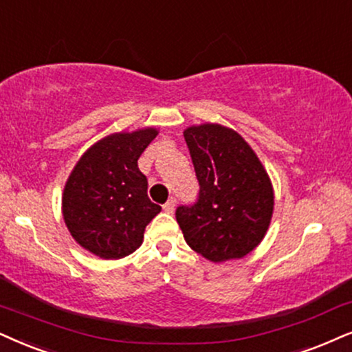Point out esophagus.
Masks as SVG:
<instances>
[{
  "mask_svg": "<svg viewBox=\"0 0 352 352\" xmlns=\"http://www.w3.org/2000/svg\"><path fill=\"white\" fill-rule=\"evenodd\" d=\"M175 203H177L175 198L168 199V201L164 204V211H166V212H173V209H175Z\"/></svg>",
  "mask_w": 352,
  "mask_h": 352,
  "instance_id": "34e87169",
  "label": "esophagus"
}]
</instances>
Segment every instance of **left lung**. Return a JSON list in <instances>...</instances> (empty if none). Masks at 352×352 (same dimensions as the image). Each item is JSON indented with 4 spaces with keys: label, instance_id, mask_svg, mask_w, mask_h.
I'll use <instances>...</instances> for the list:
<instances>
[{
    "label": "left lung",
    "instance_id": "1",
    "mask_svg": "<svg viewBox=\"0 0 352 352\" xmlns=\"http://www.w3.org/2000/svg\"><path fill=\"white\" fill-rule=\"evenodd\" d=\"M184 136L199 184L197 201L175 211L186 243L211 261L245 256L265 237L273 214L268 173L234 130L206 123Z\"/></svg>",
    "mask_w": 352,
    "mask_h": 352
}]
</instances>
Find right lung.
<instances>
[{
    "label": "right lung",
    "instance_id": "obj_1",
    "mask_svg": "<svg viewBox=\"0 0 352 352\" xmlns=\"http://www.w3.org/2000/svg\"><path fill=\"white\" fill-rule=\"evenodd\" d=\"M157 130L115 133L79 159L66 182L63 217L79 245L105 260L130 255L143 243L146 226L161 212L148 197L138 159Z\"/></svg>",
    "mask_w": 352,
    "mask_h": 352
}]
</instances>
